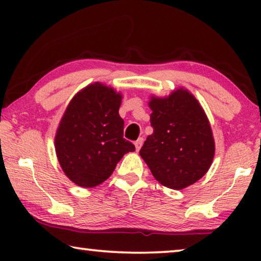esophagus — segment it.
<instances>
[{"label": "esophagus", "instance_id": "obj_1", "mask_svg": "<svg viewBox=\"0 0 261 261\" xmlns=\"http://www.w3.org/2000/svg\"><path fill=\"white\" fill-rule=\"evenodd\" d=\"M142 142H144V139H142V138H139L138 140L134 142V145H135V149H137V151H139V149L141 148V146H142Z\"/></svg>", "mask_w": 261, "mask_h": 261}]
</instances>
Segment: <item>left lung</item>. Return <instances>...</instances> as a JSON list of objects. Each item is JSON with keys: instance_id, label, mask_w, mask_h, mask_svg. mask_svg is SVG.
Returning <instances> with one entry per match:
<instances>
[{"instance_id": "1", "label": "left lung", "mask_w": 261, "mask_h": 261, "mask_svg": "<svg viewBox=\"0 0 261 261\" xmlns=\"http://www.w3.org/2000/svg\"><path fill=\"white\" fill-rule=\"evenodd\" d=\"M153 133L140 149L153 177L164 187L181 190L208 172L215 155V140L208 116L188 89L169 96L151 95Z\"/></svg>"}]
</instances>
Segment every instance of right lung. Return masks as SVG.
Instances as JSON below:
<instances>
[{
    "mask_svg": "<svg viewBox=\"0 0 261 261\" xmlns=\"http://www.w3.org/2000/svg\"><path fill=\"white\" fill-rule=\"evenodd\" d=\"M122 94L101 82L81 89L67 105L55 137L63 172L78 187L95 188L112 176L134 145L123 139Z\"/></svg>",
    "mask_w": 261,
    "mask_h": 261,
    "instance_id": "right-lung-1",
    "label": "right lung"
}]
</instances>
